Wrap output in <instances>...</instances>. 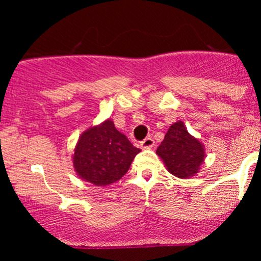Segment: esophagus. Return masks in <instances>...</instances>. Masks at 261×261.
<instances>
[{
    "instance_id": "1",
    "label": "esophagus",
    "mask_w": 261,
    "mask_h": 261,
    "mask_svg": "<svg viewBox=\"0 0 261 261\" xmlns=\"http://www.w3.org/2000/svg\"><path fill=\"white\" fill-rule=\"evenodd\" d=\"M154 146V140L152 137H146L145 140L141 141V147L142 148H151Z\"/></svg>"
}]
</instances>
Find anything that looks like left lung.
I'll return each instance as SVG.
<instances>
[{"label":"left lung","mask_w":261,"mask_h":261,"mask_svg":"<svg viewBox=\"0 0 261 261\" xmlns=\"http://www.w3.org/2000/svg\"><path fill=\"white\" fill-rule=\"evenodd\" d=\"M167 169L178 178H189L199 172L205 160V152L199 140L188 133L184 122L176 121L167 131L157 148Z\"/></svg>","instance_id":"left-lung-1"}]
</instances>
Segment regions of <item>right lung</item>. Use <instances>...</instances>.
I'll list each match as a JSON object with an SVG mask.
<instances>
[{
	"label": "right lung",
	"instance_id": "right-lung-1",
	"mask_svg": "<svg viewBox=\"0 0 261 261\" xmlns=\"http://www.w3.org/2000/svg\"><path fill=\"white\" fill-rule=\"evenodd\" d=\"M140 151L107 120L82 134L74 148L73 166L83 180L104 187L126 174Z\"/></svg>",
	"mask_w": 261,
	"mask_h": 261
}]
</instances>
